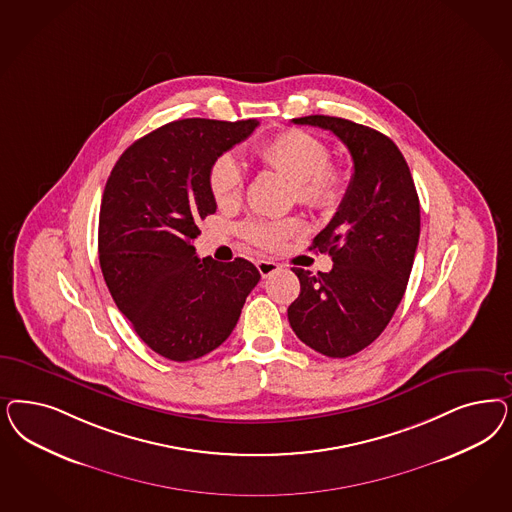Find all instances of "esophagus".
Here are the masks:
<instances>
[{
	"label": "esophagus",
	"mask_w": 512,
	"mask_h": 512,
	"mask_svg": "<svg viewBox=\"0 0 512 512\" xmlns=\"http://www.w3.org/2000/svg\"><path fill=\"white\" fill-rule=\"evenodd\" d=\"M256 267H258V271H260V275L262 277H271L273 273H277L279 269H281V265L277 264V262H273V260H258L256 262Z\"/></svg>",
	"instance_id": "esophagus-1"
}]
</instances>
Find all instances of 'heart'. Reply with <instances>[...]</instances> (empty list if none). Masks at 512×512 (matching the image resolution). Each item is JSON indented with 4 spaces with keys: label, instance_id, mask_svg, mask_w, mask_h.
<instances>
[{
    "label": "heart",
    "instance_id": "b5f03b06",
    "mask_svg": "<svg viewBox=\"0 0 512 512\" xmlns=\"http://www.w3.org/2000/svg\"><path fill=\"white\" fill-rule=\"evenodd\" d=\"M258 158L267 167L282 173L296 184L299 203L331 213L343 196V177L328 164L330 152L314 135L301 130H284L258 147ZM245 171L233 154L218 156L209 169V188L220 207L235 205L243 196ZM303 231L297 218L286 220H248L241 233L256 247H281L288 237Z\"/></svg>",
    "mask_w": 512,
    "mask_h": 512
}]
</instances>
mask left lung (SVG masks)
Instances as JSON below:
<instances>
[{
    "label": "left lung",
    "mask_w": 512,
    "mask_h": 512,
    "mask_svg": "<svg viewBox=\"0 0 512 512\" xmlns=\"http://www.w3.org/2000/svg\"><path fill=\"white\" fill-rule=\"evenodd\" d=\"M330 130L347 147L354 173L339 211L314 237L328 252L330 273L294 267L301 284L288 320L297 337L328 358L369 347L396 313L420 237V201L396 143L384 133L337 116L294 118Z\"/></svg>",
    "instance_id": "obj_1"
}]
</instances>
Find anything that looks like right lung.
I'll list each match as a JSON object with an SVG mask.
<instances>
[{"mask_svg": "<svg viewBox=\"0 0 512 512\" xmlns=\"http://www.w3.org/2000/svg\"><path fill=\"white\" fill-rule=\"evenodd\" d=\"M258 120L184 118L122 152L99 209V265L116 307L154 352L190 362L235 328L260 273L245 258L199 260L198 222L216 211L209 169Z\"/></svg>", "mask_w": 512, "mask_h": 512, "instance_id": "add662e5", "label": "right lung"}]
</instances>
